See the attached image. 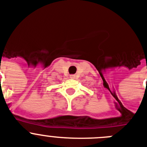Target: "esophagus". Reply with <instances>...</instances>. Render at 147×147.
<instances>
[{
  "label": "esophagus",
  "instance_id": "34e87169",
  "mask_svg": "<svg viewBox=\"0 0 147 147\" xmlns=\"http://www.w3.org/2000/svg\"><path fill=\"white\" fill-rule=\"evenodd\" d=\"M70 78H71V79H75V75H70Z\"/></svg>",
  "mask_w": 147,
  "mask_h": 147
}]
</instances>
